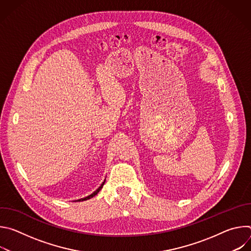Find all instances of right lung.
Instances as JSON below:
<instances>
[{"label":"right lung","instance_id":"1","mask_svg":"<svg viewBox=\"0 0 251 251\" xmlns=\"http://www.w3.org/2000/svg\"><path fill=\"white\" fill-rule=\"evenodd\" d=\"M104 183H105V181H104V182H103V183H102V184H101V186H100V187H99V188H98V189H97V190H96V191H95V192H94V193H93V194H91V195H90V196H88V197H86V198H83V199H80V200H78V201H86V200H89V199H91V198H93V197H94V196H95V195H97V194H98V193H99V191H100V190H101V189H102V187H103V185H104Z\"/></svg>","mask_w":251,"mask_h":251}]
</instances>
